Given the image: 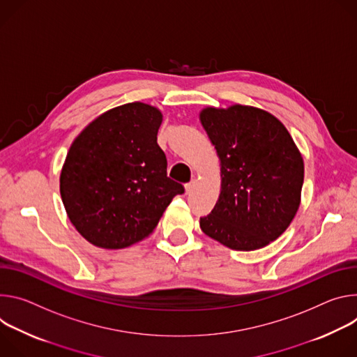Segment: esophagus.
<instances>
[{
	"mask_svg": "<svg viewBox=\"0 0 357 357\" xmlns=\"http://www.w3.org/2000/svg\"><path fill=\"white\" fill-rule=\"evenodd\" d=\"M194 185H195V181H190V183H187L185 184V194H190L191 191H192V188H194Z\"/></svg>",
	"mask_w": 357,
	"mask_h": 357,
	"instance_id": "34e87169",
	"label": "esophagus"
}]
</instances>
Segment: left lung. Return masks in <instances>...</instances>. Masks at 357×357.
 <instances>
[{
	"label": "left lung",
	"instance_id": "obj_1",
	"mask_svg": "<svg viewBox=\"0 0 357 357\" xmlns=\"http://www.w3.org/2000/svg\"><path fill=\"white\" fill-rule=\"evenodd\" d=\"M200 121L221 166L218 202L200 227L231 250L264 248L299 208L303 158L287 128L262 109L206 107Z\"/></svg>",
	"mask_w": 357,
	"mask_h": 357
}]
</instances>
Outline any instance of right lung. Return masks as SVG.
Wrapping results in <instances>:
<instances>
[{
    "label": "right lung",
    "mask_w": 357,
    "mask_h": 357,
    "mask_svg": "<svg viewBox=\"0 0 357 357\" xmlns=\"http://www.w3.org/2000/svg\"><path fill=\"white\" fill-rule=\"evenodd\" d=\"M163 114L142 102L113 107L89 123L66 154L59 190L66 214L86 241L130 247L155 228L184 187L167 177L157 144Z\"/></svg>",
    "instance_id": "obj_1"
}]
</instances>
